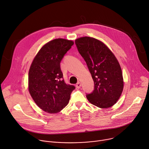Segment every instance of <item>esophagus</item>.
Here are the masks:
<instances>
[{
    "label": "esophagus",
    "mask_w": 149,
    "mask_h": 149,
    "mask_svg": "<svg viewBox=\"0 0 149 149\" xmlns=\"http://www.w3.org/2000/svg\"><path fill=\"white\" fill-rule=\"evenodd\" d=\"M81 83L79 82H78L77 84H76V87L77 88H79L81 87Z\"/></svg>",
    "instance_id": "esophagus-1"
}]
</instances>
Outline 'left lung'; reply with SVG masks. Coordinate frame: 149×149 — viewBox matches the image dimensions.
Returning a JSON list of instances; mask_svg holds the SVG:
<instances>
[{"label":"left lung","instance_id":"1","mask_svg":"<svg viewBox=\"0 0 149 149\" xmlns=\"http://www.w3.org/2000/svg\"><path fill=\"white\" fill-rule=\"evenodd\" d=\"M75 43L85 60L94 83V90L86 96L93 105L104 109L113 106L124 88L119 63L112 52L99 40L83 37Z\"/></svg>","mask_w":149,"mask_h":149}]
</instances>
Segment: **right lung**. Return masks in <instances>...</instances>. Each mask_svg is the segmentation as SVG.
I'll list each match as a JSON object with an SVG mask.
<instances>
[{
  "label": "right lung",
  "instance_id": "right-lung-1",
  "mask_svg": "<svg viewBox=\"0 0 149 149\" xmlns=\"http://www.w3.org/2000/svg\"><path fill=\"white\" fill-rule=\"evenodd\" d=\"M74 43L64 38L52 40L40 49L31 64L29 91L36 104L47 113L61 112L75 88L65 83L60 66L65 54Z\"/></svg>",
  "mask_w": 149,
  "mask_h": 149
}]
</instances>
